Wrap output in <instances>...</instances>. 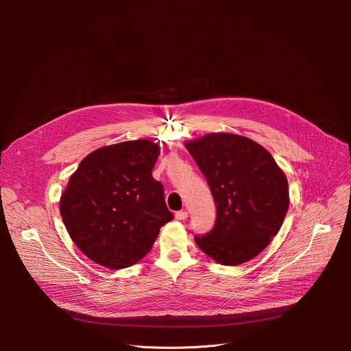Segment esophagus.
<instances>
[{
  "instance_id": "esophagus-1",
  "label": "esophagus",
  "mask_w": 351,
  "mask_h": 351,
  "mask_svg": "<svg viewBox=\"0 0 351 351\" xmlns=\"http://www.w3.org/2000/svg\"><path fill=\"white\" fill-rule=\"evenodd\" d=\"M175 217H176L178 220H186V219H188V212H186V210H179V212H176Z\"/></svg>"
}]
</instances>
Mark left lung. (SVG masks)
<instances>
[{
    "label": "left lung",
    "instance_id": "8db88e82",
    "mask_svg": "<svg viewBox=\"0 0 351 351\" xmlns=\"http://www.w3.org/2000/svg\"><path fill=\"white\" fill-rule=\"evenodd\" d=\"M216 204L215 228L195 242L220 265L253 259L278 234L289 209L283 171L263 146L234 134H209L185 143Z\"/></svg>",
    "mask_w": 351,
    "mask_h": 351
}]
</instances>
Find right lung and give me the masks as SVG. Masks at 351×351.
Segmentation results:
<instances>
[{"instance_id": "obj_1", "label": "right lung", "mask_w": 351, "mask_h": 351, "mask_svg": "<svg viewBox=\"0 0 351 351\" xmlns=\"http://www.w3.org/2000/svg\"><path fill=\"white\" fill-rule=\"evenodd\" d=\"M159 152L145 139L104 146L69 178L60 212L72 242L92 262L109 269L136 263L173 219L152 176Z\"/></svg>"}]
</instances>
